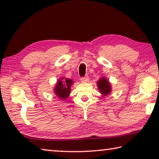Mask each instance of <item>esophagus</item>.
<instances>
[{
  "mask_svg": "<svg viewBox=\"0 0 159 159\" xmlns=\"http://www.w3.org/2000/svg\"><path fill=\"white\" fill-rule=\"evenodd\" d=\"M80 80H81L82 82H87L89 80V77L88 76H84V77H82L80 78Z\"/></svg>",
  "mask_w": 159,
  "mask_h": 159,
  "instance_id": "34e87169",
  "label": "esophagus"
}]
</instances>
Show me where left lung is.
I'll use <instances>...</instances> for the list:
<instances>
[{"label":"left lung","mask_w":159,"mask_h":159,"mask_svg":"<svg viewBox=\"0 0 159 159\" xmlns=\"http://www.w3.org/2000/svg\"><path fill=\"white\" fill-rule=\"evenodd\" d=\"M98 88L102 95H107L110 92V84L105 78H101L98 82Z\"/></svg>","instance_id":"1"}]
</instances>
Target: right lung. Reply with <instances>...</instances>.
<instances>
[{
	"label": "right lung",
	"mask_w": 159,
	"mask_h": 159,
	"mask_svg": "<svg viewBox=\"0 0 159 159\" xmlns=\"http://www.w3.org/2000/svg\"><path fill=\"white\" fill-rule=\"evenodd\" d=\"M72 82V80L70 79H65L64 80H59L55 87L54 90L56 95L62 100L66 99L70 93V87Z\"/></svg>",
	"instance_id": "right-lung-1"
}]
</instances>
